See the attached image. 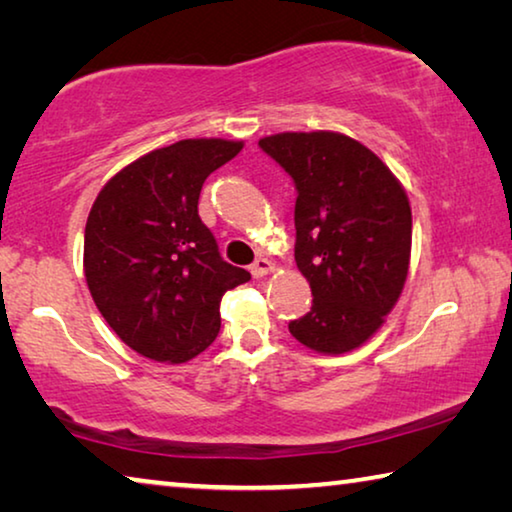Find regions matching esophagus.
<instances>
[{
	"label": "esophagus",
	"instance_id": "34e87169",
	"mask_svg": "<svg viewBox=\"0 0 512 512\" xmlns=\"http://www.w3.org/2000/svg\"><path fill=\"white\" fill-rule=\"evenodd\" d=\"M273 271V266H271V262H268L266 257H257L255 262H253V266H250V273H253V277H264V275H268Z\"/></svg>",
	"mask_w": 512,
	"mask_h": 512
}]
</instances>
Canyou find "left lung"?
<instances>
[{
  "instance_id": "left-lung-1",
  "label": "left lung",
  "mask_w": 512,
  "mask_h": 512,
  "mask_svg": "<svg viewBox=\"0 0 512 512\" xmlns=\"http://www.w3.org/2000/svg\"><path fill=\"white\" fill-rule=\"evenodd\" d=\"M259 146L298 189L296 264L314 305L289 332L320 354L357 350L384 325L409 275V196L368 146L343 133H277Z\"/></svg>"
}]
</instances>
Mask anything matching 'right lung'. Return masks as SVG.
I'll list each match as a JSON object with an SVG mask.
<instances>
[{"instance_id":"obj_1","label":"right lung","mask_w":512,"mask_h":512,"mask_svg":"<svg viewBox=\"0 0 512 512\" xmlns=\"http://www.w3.org/2000/svg\"><path fill=\"white\" fill-rule=\"evenodd\" d=\"M244 142L201 137L142 155L115 173L94 201L83 241L92 300L128 348L185 363L210 348L225 291L250 273L223 262L198 216L205 178Z\"/></svg>"}]
</instances>
